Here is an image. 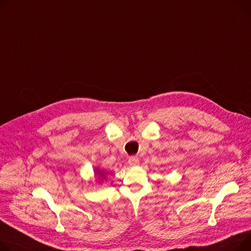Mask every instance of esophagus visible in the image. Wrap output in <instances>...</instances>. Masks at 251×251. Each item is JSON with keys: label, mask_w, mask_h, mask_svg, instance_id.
Wrapping results in <instances>:
<instances>
[{"label": "esophagus", "mask_w": 251, "mask_h": 251, "mask_svg": "<svg viewBox=\"0 0 251 251\" xmlns=\"http://www.w3.org/2000/svg\"><path fill=\"white\" fill-rule=\"evenodd\" d=\"M128 163H129L130 166H135L139 163V159L136 156H131L128 159Z\"/></svg>", "instance_id": "1"}]
</instances>
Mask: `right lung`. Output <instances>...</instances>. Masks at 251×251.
<instances>
[{
    "mask_svg": "<svg viewBox=\"0 0 251 251\" xmlns=\"http://www.w3.org/2000/svg\"><path fill=\"white\" fill-rule=\"evenodd\" d=\"M95 172H96V175H99L100 176H104V174H103V172H101L100 170H95Z\"/></svg>",
    "mask_w": 251,
    "mask_h": 251,
    "instance_id": "1",
    "label": "right lung"
}]
</instances>
